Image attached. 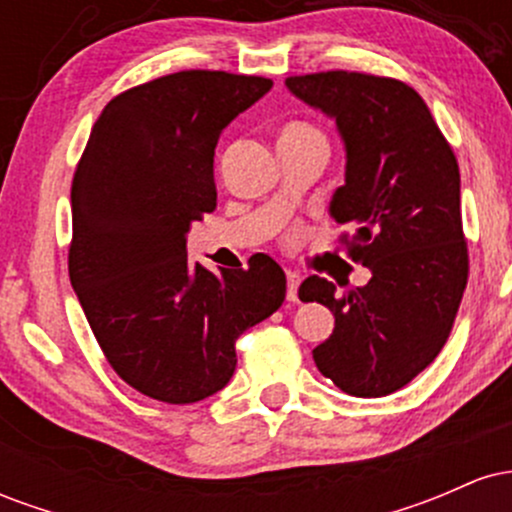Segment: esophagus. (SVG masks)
<instances>
[{
  "mask_svg": "<svg viewBox=\"0 0 512 512\" xmlns=\"http://www.w3.org/2000/svg\"><path fill=\"white\" fill-rule=\"evenodd\" d=\"M298 284H301V274L286 269V298L289 301H298Z\"/></svg>",
  "mask_w": 512,
  "mask_h": 512,
  "instance_id": "34e87169",
  "label": "esophagus"
}]
</instances>
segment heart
Here are the masks:
<instances>
[{
  "label": "heart",
  "mask_w": 512,
  "mask_h": 512,
  "mask_svg": "<svg viewBox=\"0 0 512 512\" xmlns=\"http://www.w3.org/2000/svg\"><path fill=\"white\" fill-rule=\"evenodd\" d=\"M308 144H327L325 134L310 125V122H289L281 127L279 146H308Z\"/></svg>",
  "instance_id": "heart-1"
}]
</instances>
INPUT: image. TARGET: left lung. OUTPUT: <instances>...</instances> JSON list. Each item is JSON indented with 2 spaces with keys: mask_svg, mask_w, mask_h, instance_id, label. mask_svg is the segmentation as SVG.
<instances>
[{
  "mask_svg": "<svg viewBox=\"0 0 512 512\" xmlns=\"http://www.w3.org/2000/svg\"><path fill=\"white\" fill-rule=\"evenodd\" d=\"M332 117L346 151L330 216L349 226V252L370 269L366 286L337 291L308 276L298 296L332 310L334 332L315 366L354 397L397 392L440 354L467 286L460 168L431 110L397 79L322 72L286 79Z\"/></svg>",
  "mask_w": 512,
  "mask_h": 512,
  "instance_id": "8db88e82",
  "label": "left lung"
}]
</instances>
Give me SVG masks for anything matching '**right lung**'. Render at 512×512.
<instances>
[{
  "instance_id": "1",
  "label": "right lung",
  "mask_w": 512,
  "mask_h": 512,
  "mask_svg": "<svg viewBox=\"0 0 512 512\" xmlns=\"http://www.w3.org/2000/svg\"><path fill=\"white\" fill-rule=\"evenodd\" d=\"M272 79L178 72L103 108L72 182L69 279L113 370L142 395L192 404L223 390L236 339L286 296L284 269L209 272L187 262L192 223L216 207L221 132Z\"/></svg>"
}]
</instances>
